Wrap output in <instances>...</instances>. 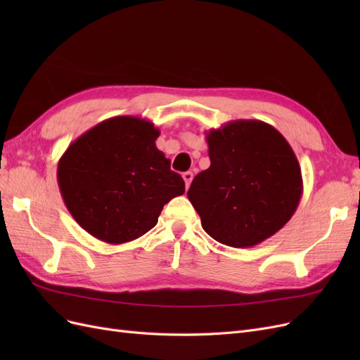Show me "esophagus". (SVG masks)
I'll return each instance as SVG.
<instances>
[{"label": "esophagus", "mask_w": 360, "mask_h": 360, "mask_svg": "<svg viewBox=\"0 0 360 360\" xmlns=\"http://www.w3.org/2000/svg\"><path fill=\"white\" fill-rule=\"evenodd\" d=\"M192 179H193V174H192L191 171H186V172H183V180H184V184H186V189H189V186H191V181H192Z\"/></svg>", "instance_id": "34e87169"}]
</instances>
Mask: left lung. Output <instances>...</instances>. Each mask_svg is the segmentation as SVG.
Wrapping results in <instances>:
<instances>
[{
    "label": "left lung",
    "mask_w": 360,
    "mask_h": 360,
    "mask_svg": "<svg viewBox=\"0 0 360 360\" xmlns=\"http://www.w3.org/2000/svg\"><path fill=\"white\" fill-rule=\"evenodd\" d=\"M205 139L210 167L188 191L204 231L233 248L264 242L300 202L303 180L292 148L259 120H234L212 129Z\"/></svg>",
    "instance_id": "1"
}]
</instances>
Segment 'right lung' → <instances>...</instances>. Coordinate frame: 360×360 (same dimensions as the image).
Returning a JSON list of instances; mask_svg holds the SVG:
<instances>
[{"label":"right lung","mask_w":360,"mask_h":360,"mask_svg":"<svg viewBox=\"0 0 360 360\" xmlns=\"http://www.w3.org/2000/svg\"><path fill=\"white\" fill-rule=\"evenodd\" d=\"M159 134L146 118L120 115L86 130L64 151L60 192L86 233L111 245L132 242L158 224L163 205L184 193L181 176L156 147Z\"/></svg>","instance_id":"1"}]
</instances>
